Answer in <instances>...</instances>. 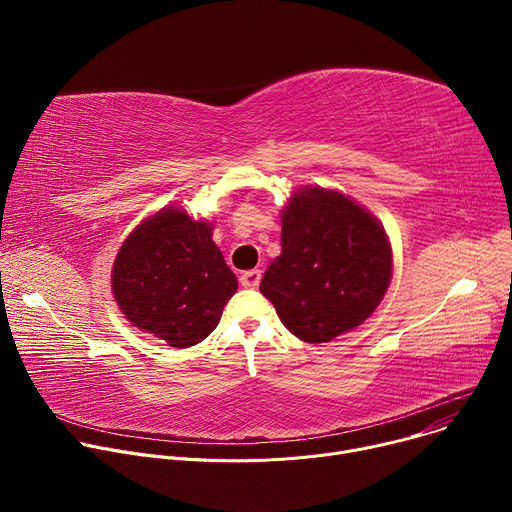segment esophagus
Masks as SVG:
<instances>
[{
    "label": "esophagus",
    "mask_w": 512,
    "mask_h": 512,
    "mask_svg": "<svg viewBox=\"0 0 512 512\" xmlns=\"http://www.w3.org/2000/svg\"><path fill=\"white\" fill-rule=\"evenodd\" d=\"M261 281V271L259 269H249L241 273V285L243 287H257Z\"/></svg>",
    "instance_id": "1"
}]
</instances>
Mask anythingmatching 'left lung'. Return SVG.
I'll list each match as a JSON object with an SVG mask.
<instances>
[{
  "label": "left lung",
  "instance_id": "8db88e82",
  "mask_svg": "<svg viewBox=\"0 0 512 512\" xmlns=\"http://www.w3.org/2000/svg\"><path fill=\"white\" fill-rule=\"evenodd\" d=\"M391 275L393 249L379 218L338 190L302 186L281 210V255L259 289L291 334L320 344L367 320Z\"/></svg>",
  "mask_w": 512,
  "mask_h": 512
}]
</instances>
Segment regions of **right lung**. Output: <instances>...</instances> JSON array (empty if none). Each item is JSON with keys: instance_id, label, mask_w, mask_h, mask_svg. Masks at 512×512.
Wrapping results in <instances>:
<instances>
[{"instance_id": "1", "label": "right lung", "mask_w": 512, "mask_h": 512, "mask_svg": "<svg viewBox=\"0 0 512 512\" xmlns=\"http://www.w3.org/2000/svg\"><path fill=\"white\" fill-rule=\"evenodd\" d=\"M237 275L212 241V223L166 206L127 235L111 289L121 314L174 348L202 342L235 296Z\"/></svg>"}]
</instances>
